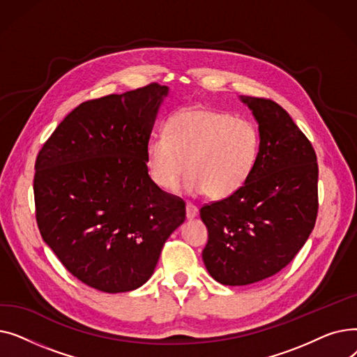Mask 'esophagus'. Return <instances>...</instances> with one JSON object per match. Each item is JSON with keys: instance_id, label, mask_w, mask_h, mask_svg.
Returning <instances> with one entry per match:
<instances>
[{"instance_id": "34e87169", "label": "esophagus", "mask_w": 357, "mask_h": 357, "mask_svg": "<svg viewBox=\"0 0 357 357\" xmlns=\"http://www.w3.org/2000/svg\"><path fill=\"white\" fill-rule=\"evenodd\" d=\"M197 215H198V207H197V205H194L192 202H186V217L191 220V218H194Z\"/></svg>"}]
</instances>
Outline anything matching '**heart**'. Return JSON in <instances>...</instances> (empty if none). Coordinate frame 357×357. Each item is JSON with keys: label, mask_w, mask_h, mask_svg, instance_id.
<instances>
[{"label": "heart", "mask_w": 357, "mask_h": 357, "mask_svg": "<svg viewBox=\"0 0 357 357\" xmlns=\"http://www.w3.org/2000/svg\"><path fill=\"white\" fill-rule=\"evenodd\" d=\"M260 136L256 126L227 112L188 108L176 112L146 147L153 182L172 191L185 172V188L227 198L250 178L257 162Z\"/></svg>", "instance_id": "obj_1"}]
</instances>
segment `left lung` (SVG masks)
Here are the masks:
<instances>
[{
	"label": "left lung",
	"mask_w": 357,
	"mask_h": 357,
	"mask_svg": "<svg viewBox=\"0 0 357 357\" xmlns=\"http://www.w3.org/2000/svg\"><path fill=\"white\" fill-rule=\"evenodd\" d=\"M240 98L259 123L256 166L237 192L199 210L208 230L205 268L230 287L255 284L284 269L305 245L318 213L311 142L275 101Z\"/></svg>",
	"instance_id": "obj_1"
}]
</instances>
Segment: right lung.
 <instances>
[{
    "label": "right lung",
    "instance_id": "1",
    "mask_svg": "<svg viewBox=\"0 0 357 357\" xmlns=\"http://www.w3.org/2000/svg\"><path fill=\"white\" fill-rule=\"evenodd\" d=\"M167 86L156 82L72 109L36 158L37 227L69 273L117 294L152 276L185 202L149 176L146 147Z\"/></svg>",
    "mask_w": 357,
    "mask_h": 357
}]
</instances>
